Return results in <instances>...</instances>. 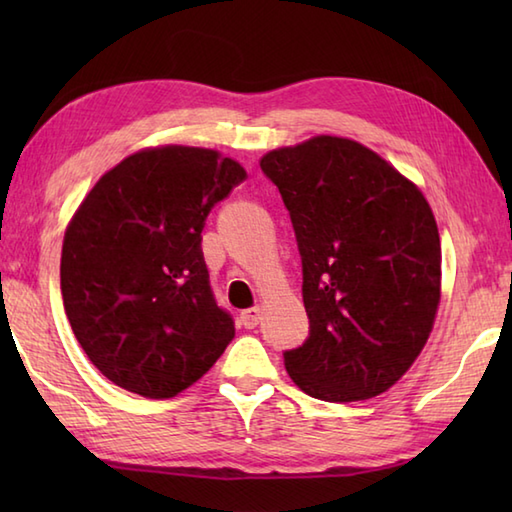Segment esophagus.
I'll list each match as a JSON object with an SVG mask.
<instances>
[{
    "instance_id": "esophagus-1",
    "label": "esophagus",
    "mask_w": 512,
    "mask_h": 512,
    "mask_svg": "<svg viewBox=\"0 0 512 512\" xmlns=\"http://www.w3.org/2000/svg\"><path fill=\"white\" fill-rule=\"evenodd\" d=\"M242 325L244 328H248V330H253V328H257L259 325V319H262V310L259 308H250V310H244L242 312Z\"/></svg>"
}]
</instances>
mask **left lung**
<instances>
[{"instance_id":"obj_1","label":"left lung","mask_w":512,"mask_h":512,"mask_svg":"<svg viewBox=\"0 0 512 512\" xmlns=\"http://www.w3.org/2000/svg\"><path fill=\"white\" fill-rule=\"evenodd\" d=\"M303 266L310 336L284 354L301 391L325 402L383 394L427 345L442 295V248L422 191L376 151L314 136L268 151Z\"/></svg>"}]
</instances>
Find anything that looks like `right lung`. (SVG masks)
<instances>
[{
    "instance_id": "add662e5",
    "label": "right lung",
    "mask_w": 512,
    "mask_h": 512,
    "mask_svg": "<svg viewBox=\"0 0 512 512\" xmlns=\"http://www.w3.org/2000/svg\"><path fill=\"white\" fill-rule=\"evenodd\" d=\"M246 169L220 151L140 149L105 171L65 228L61 295L76 341L114 385L173 398L235 336L217 308L202 228Z\"/></svg>"
}]
</instances>
